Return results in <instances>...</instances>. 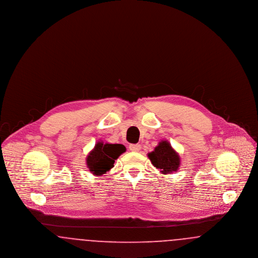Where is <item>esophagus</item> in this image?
Wrapping results in <instances>:
<instances>
[{
	"label": "esophagus",
	"mask_w": 258,
	"mask_h": 258,
	"mask_svg": "<svg viewBox=\"0 0 258 258\" xmlns=\"http://www.w3.org/2000/svg\"><path fill=\"white\" fill-rule=\"evenodd\" d=\"M140 149H141V145H139V144H131L130 145V150L133 152H138V151H140Z\"/></svg>",
	"instance_id": "obj_1"
}]
</instances>
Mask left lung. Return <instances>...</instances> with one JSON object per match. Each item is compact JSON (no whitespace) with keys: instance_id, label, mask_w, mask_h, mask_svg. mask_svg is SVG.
Returning a JSON list of instances; mask_svg holds the SVG:
<instances>
[{"instance_id":"obj_1","label":"left lung","mask_w":258,"mask_h":258,"mask_svg":"<svg viewBox=\"0 0 258 258\" xmlns=\"http://www.w3.org/2000/svg\"><path fill=\"white\" fill-rule=\"evenodd\" d=\"M148 157L152 164L160 169L161 174H171L172 172L177 171L181 164L179 154L166 140L160 141L155 150L148 154Z\"/></svg>"}]
</instances>
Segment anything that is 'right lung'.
Instances as JSON below:
<instances>
[{"label": "right lung", "mask_w": 258, "mask_h": 258, "mask_svg": "<svg viewBox=\"0 0 258 258\" xmlns=\"http://www.w3.org/2000/svg\"><path fill=\"white\" fill-rule=\"evenodd\" d=\"M124 152L125 147L122 144H109L98 141L87 156V166L95 176H102L110 171L115 160Z\"/></svg>", "instance_id": "add662e5"}]
</instances>
